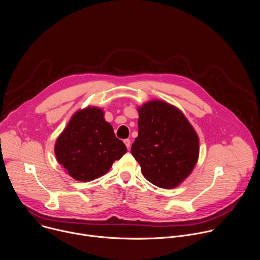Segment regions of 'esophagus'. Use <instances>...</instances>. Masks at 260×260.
I'll use <instances>...</instances> for the list:
<instances>
[{
    "label": "esophagus",
    "instance_id": "obj_1",
    "mask_svg": "<svg viewBox=\"0 0 260 260\" xmlns=\"http://www.w3.org/2000/svg\"><path fill=\"white\" fill-rule=\"evenodd\" d=\"M123 142H124V144H125L127 149L129 150V148H131V140H129V139H125Z\"/></svg>",
    "mask_w": 260,
    "mask_h": 260
}]
</instances>
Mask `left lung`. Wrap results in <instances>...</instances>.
Here are the masks:
<instances>
[{
    "instance_id": "obj_1",
    "label": "left lung",
    "mask_w": 260,
    "mask_h": 260,
    "mask_svg": "<svg viewBox=\"0 0 260 260\" xmlns=\"http://www.w3.org/2000/svg\"><path fill=\"white\" fill-rule=\"evenodd\" d=\"M138 137L132 154L143 176L157 187H178L193 171L200 154V139L177 107L152 100L138 107Z\"/></svg>"
}]
</instances>
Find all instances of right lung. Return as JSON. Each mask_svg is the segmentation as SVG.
<instances>
[{
    "mask_svg": "<svg viewBox=\"0 0 260 260\" xmlns=\"http://www.w3.org/2000/svg\"><path fill=\"white\" fill-rule=\"evenodd\" d=\"M104 115L99 107L80 109L56 139V160L73 179L88 182L100 178L126 153L125 145Z\"/></svg>",
    "mask_w": 260,
    "mask_h": 260,
    "instance_id": "obj_1",
    "label": "right lung"
}]
</instances>
